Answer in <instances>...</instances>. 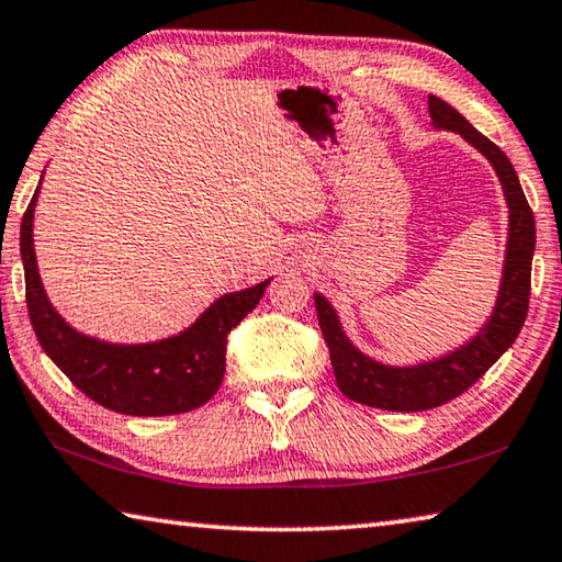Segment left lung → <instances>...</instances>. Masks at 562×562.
<instances>
[{
    "mask_svg": "<svg viewBox=\"0 0 562 562\" xmlns=\"http://www.w3.org/2000/svg\"><path fill=\"white\" fill-rule=\"evenodd\" d=\"M429 113L436 128L461 133L496 168L510 211L508 250L506 265H503L498 302L486 327L469 345L436 361H426V364L386 367L364 357L345 337L331 304L322 294H315L322 337H325L329 347V359L331 367H335L341 394L351 398V402L386 408V412H426V408L441 406L463 394L516 341L528 315L530 265L532 250H536V217H532L526 195H522L516 168L510 166L508 156L493 140L475 131L459 111L439 97H429Z\"/></svg>",
    "mask_w": 562,
    "mask_h": 562,
    "instance_id": "8db88e82",
    "label": "left lung"
}]
</instances>
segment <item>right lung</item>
Instances as JSON below:
<instances>
[{
  "instance_id": "1",
  "label": "right lung",
  "mask_w": 562,
  "mask_h": 562,
  "mask_svg": "<svg viewBox=\"0 0 562 562\" xmlns=\"http://www.w3.org/2000/svg\"><path fill=\"white\" fill-rule=\"evenodd\" d=\"M40 188L22 217L26 310L42 349L76 389L111 412L128 416H170L193 412L211 398L225 374L227 335L258 307L265 280L243 292L223 294L195 325L178 337L150 345H109L71 329L46 300L32 240L34 205Z\"/></svg>"
}]
</instances>
